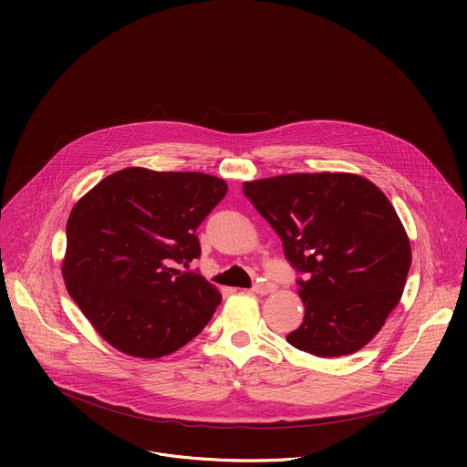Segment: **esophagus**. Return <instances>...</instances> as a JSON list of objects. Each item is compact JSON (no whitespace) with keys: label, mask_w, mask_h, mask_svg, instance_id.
I'll list each match as a JSON object with an SVG mask.
<instances>
[{"label":"esophagus","mask_w":467,"mask_h":467,"mask_svg":"<svg viewBox=\"0 0 467 467\" xmlns=\"http://www.w3.org/2000/svg\"><path fill=\"white\" fill-rule=\"evenodd\" d=\"M254 294H260V296H264V294H270V292H274L275 290V285L274 283H270V281H256L254 285H253V288H251Z\"/></svg>","instance_id":"1"}]
</instances>
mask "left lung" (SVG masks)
I'll list each match as a JSON object with an SVG mask.
<instances>
[{
    "label": "left lung",
    "mask_w": 467,
    "mask_h": 467,
    "mask_svg": "<svg viewBox=\"0 0 467 467\" xmlns=\"http://www.w3.org/2000/svg\"><path fill=\"white\" fill-rule=\"evenodd\" d=\"M283 240L305 305L288 344L316 357L362 349L403 296L412 253L388 197L351 173H292L244 182Z\"/></svg>",
    "instance_id": "left-lung-1"
}]
</instances>
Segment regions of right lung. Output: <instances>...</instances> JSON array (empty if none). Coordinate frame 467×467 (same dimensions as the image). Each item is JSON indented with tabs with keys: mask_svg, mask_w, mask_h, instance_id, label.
Segmentation results:
<instances>
[{
	"mask_svg": "<svg viewBox=\"0 0 467 467\" xmlns=\"http://www.w3.org/2000/svg\"><path fill=\"white\" fill-rule=\"evenodd\" d=\"M225 193V181L213 175L127 168L74 207L62 277L110 346L159 358L205 328L222 294L175 265L202 256L195 231Z\"/></svg>",
	"mask_w": 467,
	"mask_h": 467,
	"instance_id": "right-lung-1",
	"label": "right lung"
}]
</instances>
